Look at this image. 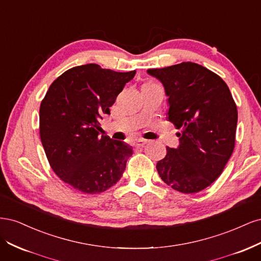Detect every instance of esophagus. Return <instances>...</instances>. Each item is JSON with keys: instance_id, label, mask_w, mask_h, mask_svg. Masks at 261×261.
<instances>
[{"instance_id": "1", "label": "esophagus", "mask_w": 261, "mask_h": 261, "mask_svg": "<svg viewBox=\"0 0 261 261\" xmlns=\"http://www.w3.org/2000/svg\"><path fill=\"white\" fill-rule=\"evenodd\" d=\"M148 143V140H146V139H137L135 143H134V145H135V147H143V146H145L146 144Z\"/></svg>"}]
</instances>
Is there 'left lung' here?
Returning <instances> with one entry per match:
<instances>
[{"mask_svg":"<svg viewBox=\"0 0 261 261\" xmlns=\"http://www.w3.org/2000/svg\"><path fill=\"white\" fill-rule=\"evenodd\" d=\"M169 97L168 120L180 133L176 149L156 163L161 179L184 194L198 193L223 172L235 145L238 109L224 81L192 62L148 69Z\"/></svg>","mask_w":261,"mask_h":261,"instance_id":"obj_1","label":"left lung"}]
</instances>
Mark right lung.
Segmentation results:
<instances>
[{
	"label": "right lung",
	"mask_w": 261,
	"mask_h": 261,
	"mask_svg": "<svg viewBox=\"0 0 261 261\" xmlns=\"http://www.w3.org/2000/svg\"><path fill=\"white\" fill-rule=\"evenodd\" d=\"M136 70L120 73L86 64L55 80L40 106V138L46 158L63 181L84 194H99L123 175L133 149L102 135L100 120Z\"/></svg>",
	"instance_id": "1"
}]
</instances>
